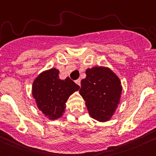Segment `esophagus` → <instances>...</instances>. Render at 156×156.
I'll return each mask as SVG.
<instances>
[{
  "mask_svg": "<svg viewBox=\"0 0 156 156\" xmlns=\"http://www.w3.org/2000/svg\"><path fill=\"white\" fill-rule=\"evenodd\" d=\"M75 83H76V84H78V85L81 86V79L76 80V81H75Z\"/></svg>",
  "mask_w": 156,
  "mask_h": 156,
  "instance_id": "34e87169",
  "label": "esophagus"
}]
</instances>
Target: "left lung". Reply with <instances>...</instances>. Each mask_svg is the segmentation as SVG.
I'll return each mask as SVG.
<instances>
[{"mask_svg":"<svg viewBox=\"0 0 156 156\" xmlns=\"http://www.w3.org/2000/svg\"><path fill=\"white\" fill-rule=\"evenodd\" d=\"M79 93L86 101L89 114L100 122L109 120L119 103L122 85L119 78L108 68L94 67L86 70Z\"/></svg>","mask_w":156,"mask_h":156,"instance_id":"8db88e82","label":"left lung"}]
</instances>
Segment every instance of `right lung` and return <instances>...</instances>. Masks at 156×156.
Wrapping results in <instances>:
<instances>
[{
  "mask_svg": "<svg viewBox=\"0 0 156 156\" xmlns=\"http://www.w3.org/2000/svg\"><path fill=\"white\" fill-rule=\"evenodd\" d=\"M79 87L69 77L59 79V70L51 69L42 72L34 80L32 95L39 109L54 120L62 115L69 96Z\"/></svg>",
  "mask_w": 156,
  "mask_h": 156,
  "instance_id": "add662e5",
  "label": "right lung"
}]
</instances>
